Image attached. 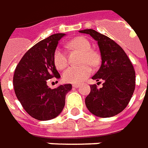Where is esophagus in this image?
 Instances as JSON below:
<instances>
[{
  "label": "esophagus",
  "instance_id": "34e87169",
  "mask_svg": "<svg viewBox=\"0 0 148 148\" xmlns=\"http://www.w3.org/2000/svg\"><path fill=\"white\" fill-rule=\"evenodd\" d=\"M72 86H73V88H79V84H73Z\"/></svg>",
  "mask_w": 148,
  "mask_h": 148
}]
</instances>
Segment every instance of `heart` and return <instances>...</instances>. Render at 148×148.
I'll use <instances>...</instances> for the list:
<instances>
[{
	"label": "heart",
	"instance_id": "heart-1",
	"mask_svg": "<svg viewBox=\"0 0 148 148\" xmlns=\"http://www.w3.org/2000/svg\"><path fill=\"white\" fill-rule=\"evenodd\" d=\"M70 48L77 49L82 51V56L80 66H71L65 69L62 74L63 80L69 84H79L86 79L92 73V69L89 64L92 66L97 65L98 63V56L91 48L90 42L84 37H77L72 39L68 44ZM53 61L56 67L58 69H64L68 64L67 55L60 47L55 50L53 53Z\"/></svg>",
	"mask_w": 148,
	"mask_h": 148
}]
</instances>
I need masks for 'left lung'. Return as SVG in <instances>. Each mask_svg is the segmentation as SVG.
<instances>
[{"label":"left lung","mask_w":148,"mask_h":148,"mask_svg":"<svg viewBox=\"0 0 148 148\" xmlns=\"http://www.w3.org/2000/svg\"><path fill=\"white\" fill-rule=\"evenodd\" d=\"M79 32L90 34L97 42L101 64L92 79L104 82L101 88L96 84L90 86V93L85 98L86 106L98 117H112L125 110L134 92V66L125 51L112 39L93 29Z\"/></svg>","instance_id":"8db88e82"}]
</instances>
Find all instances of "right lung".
<instances>
[{"instance_id":"obj_1","label":"right lung","mask_w":148,"mask_h":148,"mask_svg":"<svg viewBox=\"0 0 148 148\" xmlns=\"http://www.w3.org/2000/svg\"><path fill=\"white\" fill-rule=\"evenodd\" d=\"M64 33H56L40 41L23 55L17 64L13 78L14 92L23 109L33 118L49 120L56 118L65 104V95L71 84L51 89L47 80L60 75L56 69L53 53Z\"/></svg>"}]
</instances>
